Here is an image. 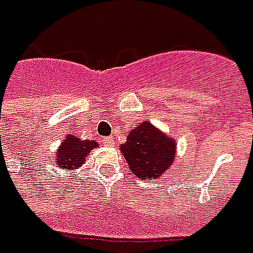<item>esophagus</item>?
<instances>
[{
	"label": "esophagus",
	"instance_id": "1",
	"mask_svg": "<svg viewBox=\"0 0 253 253\" xmlns=\"http://www.w3.org/2000/svg\"><path fill=\"white\" fill-rule=\"evenodd\" d=\"M102 144L105 146H114L115 145V142H114V139H112V136H108V138H104L102 139Z\"/></svg>",
	"mask_w": 253,
	"mask_h": 253
}]
</instances>
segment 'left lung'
<instances>
[{
  "label": "left lung",
  "instance_id": "1",
  "mask_svg": "<svg viewBox=\"0 0 253 253\" xmlns=\"http://www.w3.org/2000/svg\"><path fill=\"white\" fill-rule=\"evenodd\" d=\"M120 149L128 162L129 172L148 182L159 179L176 158L175 139L149 121L133 126Z\"/></svg>",
  "mask_w": 253,
  "mask_h": 253
}]
</instances>
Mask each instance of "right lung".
<instances>
[{"label": "right lung", "instance_id": "obj_1", "mask_svg": "<svg viewBox=\"0 0 253 253\" xmlns=\"http://www.w3.org/2000/svg\"><path fill=\"white\" fill-rule=\"evenodd\" d=\"M94 148H98V144L94 139H83L67 133L65 139H62L59 148L54 152L55 158L52 164L64 170L78 169Z\"/></svg>", "mask_w": 253, "mask_h": 253}]
</instances>
